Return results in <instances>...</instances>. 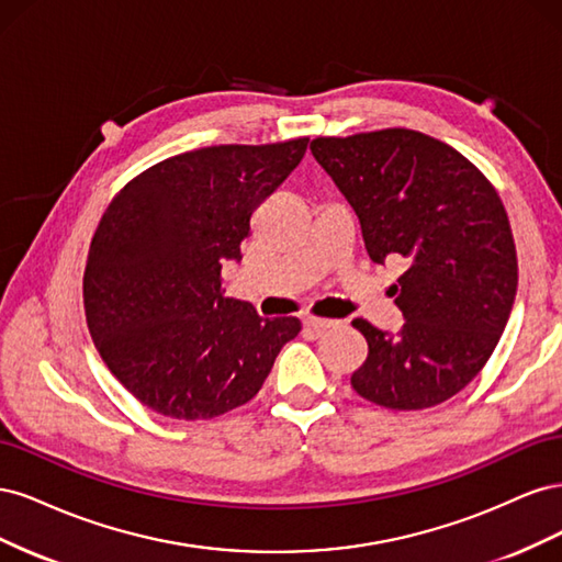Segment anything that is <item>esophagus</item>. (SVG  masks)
<instances>
[{"label":"esophagus","mask_w":562,"mask_h":562,"mask_svg":"<svg viewBox=\"0 0 562 562\" xmlns=\"http://www.w3.org/2000/svg\"><path fill=\"white\" fill-rule=\"evenodd\" d=\"M333 326H335V321H330V318H318V316L304 318V328H310L314 333H323V330H328Z\"/></svg>","instance_id":"obj_1"}]
</instances>
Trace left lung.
<instances>
[{
    "label": "left lung",
    "mask_w": 562,
    "mask_h": 562,
    "mask_svg": "<svg viewBox=\"0 0 562 562\" xmlns=\"http://www.w3.org/2000/svg\"><path fill=\"white\" fill-rule=\"evenodd\" d=\"M310 147L359 215L370 260L405 267L394 285L401 333L351 323L368 342L351 386L389 411L452 398L487 363L516 300V244L497 190L454 147L413 128L321 135Z\"/></svg>",
    "instance_id": "obj_1"
}]
</instances>
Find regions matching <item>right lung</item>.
<instances>
[{
  "instance_id": "right-lung-1",
  "label": "right lung",
  "mask_w": 562,
  "mask_h": 562,
  "mask_svg": "<svg viewBox=\"0 0 562 562\" xmlns=\"http://www.w3.org/2000/svg\"><path fill=\"white\" fill-rule=\"evenodd\" d=\"M310 138L213 145L128 180L100 217L83 312L100 359L131 394L173 419H211L258 394L295 316L262 318L225 297L252 211L291 176Z\"/></svg>"
}]
</instances>
